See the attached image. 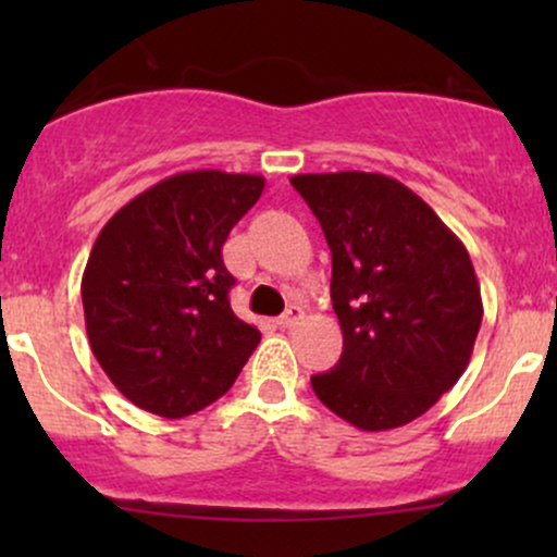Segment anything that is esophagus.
I'll list each match as a JSON object with an SVG mask.
<instances>
[{"instance_id":"esophagus-1","label":"esophagus","mask_w":557,"mask_h":557,"mask_svg":"<svg viewBox=\"0 0 557 557\" xmlns=\"http://www.w3.org/2000/svg\"><path fill=\"white\" fill-rule=\"evenodd\" d=\"M300 322H304V309H298V306H290V309H287L285 314L277 319L280 327H287V330L296 327V324H300Z\"/></svg>"}]
</instances>
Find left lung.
I'll use <instances>...</instances> for the list:
<instances>
[{"instance_id":"8db88e82","label":"left lung","mask_w":557,"mask_h":557,"mask_svg":"<svg viewBox=\"0 0 557 557\" xmlns=\"http://www.w3.org/2000/svg\"><path fill=\"white\" fill-rule=\"evenodd\" d=\"M332 251L343 356L317 398L363 432L430 411L466 372L482 324L469 251L424 198L380 172L293 175Z\"/></svg>"}]
</instances>
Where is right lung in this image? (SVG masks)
I'll use <instances>...</instances> for the list:
<instances>
[{
  "instance_id": "1",
  "label": "right lung",
  "mask_w": 557,
  "mask_h": 557,
  "mask_svg": "<svg viewBox=\"0 0 557 557\" xmlns=\"http://www.w3.org/2000/svg\"><path fill=\"white\" fill-rule=\"evenodd\" d=\"M264 177L194 170L125 203L96 238L81 280L91 350L144 411L183 419L233 387L261 332L230 309L222 246Z\"/></svg>"
}]
</instances>
